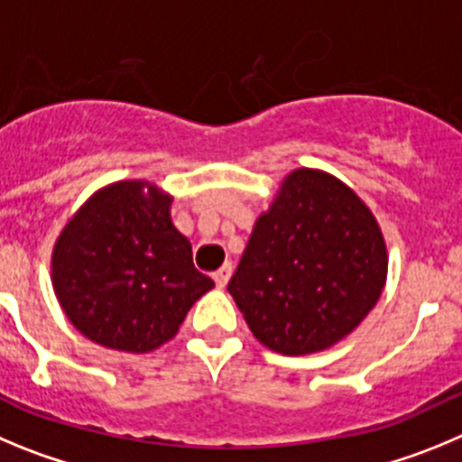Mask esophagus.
Returning <instances> with one entry per match:
<instances>
[{
  "mask_svg": "<svg viewBox=\"0 0 462 462\" xmlns=\"http://www.w3.org/2000/svg\"><path fill=\"white\" fill-rule=\"evenodd\" d=\"M230 276H232V264L230 262H226V264H223V267L214 273L216 285H218V288H226L227 281H230Z\"/></svg>",
  "mask_w": 462,
  "mask_h": 462,
  "instance_id": "1",
  "label": "esophagus"
}]
</instances>
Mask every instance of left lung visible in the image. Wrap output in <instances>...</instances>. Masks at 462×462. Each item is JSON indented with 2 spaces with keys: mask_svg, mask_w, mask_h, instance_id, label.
I'll list each match as a JSON object with an SVG mask.
<instances>
[{
  "mask_svg": "<svg viewBox=\"0 0 462 462\" xmlns=\"http://www.w3.org/2000/svg\"><path fill=\"white\" fill-rule=\"evenodd\" d=\"M373 211L334 174L297 168L257 216L227 292L264 347L299 356L352 334L386 282Z\"/></svg>",
  "mask_w": 462,
  "mask_h": 462,
  "instance_id": "left-lung-1",
  "label": "left lung"
}]
</instances>
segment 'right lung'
<instances>
[{
    "label": "right lung",
    "mask_w": 462,
    "mask_h": 462,
    "mask_svg": "<svg viewBox=\"0 0 462 462\" xmlns=\"http://www.w3.org/2000/svg\"><path fill=\"white\" fill-rule=\"evenodd\" d=\"M172 195L152 181H115L70 216L52 248V288L85 338L144 355L172 340L214 288L193 267L190 241L170 218Z\"/></svg>",
    "instance_id": "1"
}]
</instances>
